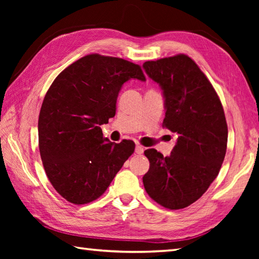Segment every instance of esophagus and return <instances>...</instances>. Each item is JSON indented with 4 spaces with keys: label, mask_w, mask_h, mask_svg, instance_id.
Returning <instances> with one entry per match:
<instances>
[{
    "label": "esophagus",
    "mask_w": 259,
    "mask_h": 259,
    "mask_svg": "<svg viewBox=\"0 0 259 259\" xmlns=\"http://www.w3.org/2000/svg\"><path fill=\"white\" fill-rule=\"evenodd\" d=\"M136 153H137V155H141V153L142 152H144V147H142V146H140V145H137L136 146Z\"/></svg>",
    "instance_id": "obj_1"
}]
</instances>
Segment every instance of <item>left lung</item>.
<instances>
[{"instance_id": "1", "label": "left lung", "mask_w": 259, "mask_h": 259, "mask_svg": "<svg viewBox=\"0 0 259 259\" xmlns=\"http://www.w3.org/2000/svg\"><path fill=\"white\" fill-rule=\"evenodd\" d=\"M142 67L162 90V125L178 136L167 157L156 149L145 151L150 162L142 177L145 189L163 207H188L216 179L226 155L228 129L222 102L186 54L147 61Z\"/></svg>"}]
</instances>
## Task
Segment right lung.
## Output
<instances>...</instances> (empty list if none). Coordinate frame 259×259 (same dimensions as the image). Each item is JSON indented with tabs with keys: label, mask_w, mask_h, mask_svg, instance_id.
Listing matches in <instances>:
<instances>
[{
	"label": "right lung",
	"mask_w": 259,
	"mask_h": 259,
	"mask_svg": "<svg viewBox=\"0 0 259 259\" xmlns=\"http://www.w3.org/2000/svg\"><path fill=\"white\" fill-rule=\"evenodd\" d=\"M146 81L140 65L100 54L79 59L53 81L38 115V149L46 174L75 205L98 199L135 151L133 140L103 138L123 83Z\"/></svg>",
	"instance_id": "obj_1"
}]
</instances>
